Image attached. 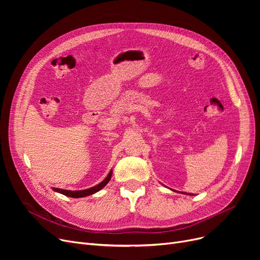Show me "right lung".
I'll return each mask as SVG.
<instances>
[{
  "label": "right lung",
  "instance_id": "obj_1",
  "mask_svg": "<svg viewBox=\"0 0 260 260\" xmlns=\"http://www.w3.org/2000/svg\"><path fill=\"white\" fill-rule=\"evenodd\" d=\"M112 174H113V172L111 171V173L108 174V176L106 177V178H105L101 183L97 184L95 186H92V187H90V188H87V189H83V190H67V189H62V188H53V190H56V192H58V193H61V194H63V195H65V196L72 197V198L85 197V196H88V195L97 193L98 190H100L101 188H103V187L108 183V181L111 180Z\"/></svg>",
  "mask_w": 260,
  "mask_h": 260
}]
</instances>
